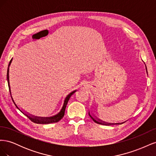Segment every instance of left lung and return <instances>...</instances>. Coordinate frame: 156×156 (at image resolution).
I'll return each instance as SVG.
<instances>
[{
    "instance_id": "1",
    "label": "left lung",
    "mask_w": 156,
    "mask_h": 156,
    "mask_svg": "<svg viewBox=\"0 0 156 156\" xmlns=\"http://www.w3.org/2000/svg\"><path fill=\"white\" fill-rule=\"evenodd\" d=\"M146 72H147V69H146ZM147 73H148V72H147ZM88 114H89V115H90V116L91 117V119L93 120V121L94 122H96V123H97V124H101V125H105V126H109V125H114V124H123V123H124V122H123V123H117V124H110V123H106V122H103L102 120H100V119H94V118L90 114V112H88Z\"/></svg>"
}]
</instances>
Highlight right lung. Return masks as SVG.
Here are the masks:
<instances>
[{"mask_svg": "<svg viewBox=\"0 0 156 156\" xmlns=\"http://www.w3.org/2000/svg\"><path fill=\"white\" fill-rule=\"evenodd\" d=\"M12 58L11 59L10 63H9L8 65V70H7V80H8V87H9V90H10V94H11V96H12V94H11V88H10V79H9V66H10L11 62H12ZM76 90H74L72 92H71L70 94H69L68 95L66 96V98H65V100L64 102V105L63 107L62 108V109L61 111L58 113L57 115H56L55 116H51V117H37V116H32L30 115H27V113H25L24 112H23L20 108H19L17 105L16 104V103L14 102L13 100V98L12 96V100L14 103V104L16 105V106L17 107V108H18V109L21 111V112H22L23 114H24L25 116H27L29 119L32 121L34 122V123L36 124H51V123H56V122H58V121H60L61 119H62L64 117V112H65V109H66V107L67 105V103L69 100L70 97L72 96V94H73Z\"/></svg>", "mask_w": 156, "mask_h": 156, "instance_id": "1", "label": "right lung"}]
</instances>
